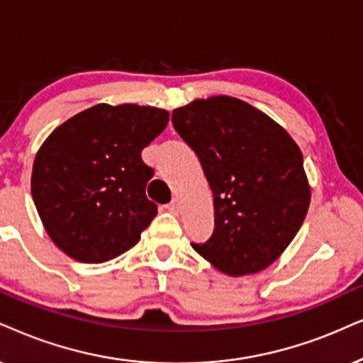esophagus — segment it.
<instances>
[{
    "mask_svg": "<svg viewBox=\"0 0 363 363\" xmlns=\"http://www.w3.org/2000/svg\"><path fill=\"white\" fill-rule=\"evenodd\" d=\"M167 211L172 214H179V211H181V203H179L177 197H174L171 203L167 204Z\"/></svg>",
    "mask_w": 363,
    "mask_h": 363,
    "instance_id": "obj_1",
    "label": "esophagus"
}]
</instances>
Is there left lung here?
Returning a JSON list of instances; mask_svg holds the SVG:
<instances>
[{"label": "left lung", "instance_id": "left-lung-1", "mask_svg": "<svg viewBox=\"0 0 363 363\" xmlns=\"http://www.w3.org/2000/svg\"><path fill=\"white\" fill-rule=\"evenodd\" d=\"M213 191L214 231L192 247L229 277L277 261L310 206L303 154L281 125L253 105L218 95L172 110Z\"/></svg>", "mask_w": 363, "mask_h": 363}]
</instances>
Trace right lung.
Listing matches in <instances>:
<instances>
[{"label": "right lung", "mask_w": 363, "mask_h": 363, "mask_svg": "<svg viewBox=\"0 0 363 363\" xmlns=\"http://www.w3.org/2000/svg\"><path fill=\"white\" fill-rule=\"evenodd\" d=\"M169 122L164 108L99 104L55 128L33 162L31 196L48 236L82 263L113 259L157 214L140 154Z\"/></svg>", "instance_id": "right-lung-1"}]
</instances>
